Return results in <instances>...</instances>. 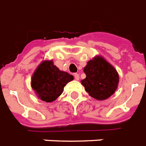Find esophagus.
<instances>
[{
    "mask_svg": "<svg viewBox=\"0 0 146 146\" xmlns=\"http://www.w3.org/2000/svg\"><path fill=\"white\" fill-rule=\"evenodd\" d=\"M74 79H75L76 80H78L79 78H80V76H79V74H77V73H75V74H74Z\"/></svg>",
    "mask_w": 146,
    "mask_h": 146,
    "instance_id": "34e87169",
    "label": "esophagus"
}]
</instances>
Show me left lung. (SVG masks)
<instances>
[{"instance_id":"1","label":"left lung","mask_w":146,"mask_h":146,"mask_svg":"<svg viewBox=\"0 0 146 146\" xmlns=\"http://www.w3.org/2000/svg\"><path fill=\"white\" fill-rule=\"evenodd\" d=\"M84 72L86 78L81 80V84L89 95L96 100H106L117 90L119 75L103 57L97 56L90 60Z\"/></svg>"}]
</instances>
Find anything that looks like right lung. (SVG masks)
Segmentation results:
<instances>
[{"instance_id":"obj_1","label":"right lung","mask_w":146,"mask_h":146,"mask_svg":"<svg viewBox=\"0 0 146 146\" xmlns=\"http://www.w3.org/2000/svg\"><path fill=\"white\" fill-rule=\"evenodd\" d=\"M73 79V75L60 71L52 60H44L34 72L31 87L42 101L51 102L61 95L64 87Z\"/></svg>"}]
</instances>
